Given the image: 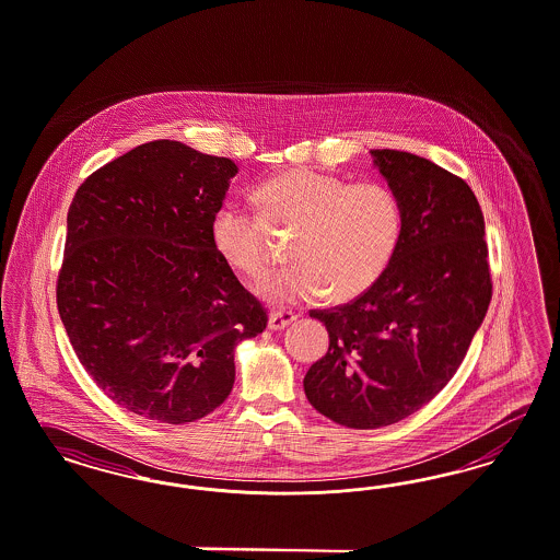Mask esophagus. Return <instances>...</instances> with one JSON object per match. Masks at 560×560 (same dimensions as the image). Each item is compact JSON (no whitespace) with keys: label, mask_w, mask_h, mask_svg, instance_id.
<instances>
[{"label":"esophagus","mask_w":560,"mask_h":560,"mask_svg":"<svg viewBox=\"0 0 560 560\" xmlns=\"http://www.w3.org/2000/svg\"><path fill=\"white\" fill-rule=\"evenodd\" d=\"M294 319H296V315L292 311H273L268 317V328L270 330H284Z\"/></svg>","instance_id":"34e87169"}]
</instances>
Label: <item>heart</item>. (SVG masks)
Masks as SVG:
<instances>
[{
    "instance_id": "b5f03b06",
    "label": "heart",
    "mask_w": 560,
    "mask_h": 560,
    "mask_svg": "<svg viewBox=\"0 0 560 560\" xmlns=\"http://www.w3.org/2000/svg\"><path fill=\"white\" fill-rule=\"evenodd\" d=\"M257 213L224 203L211 220L218 255L249 280L271 266V234H292L289 270L257 292L273 305L328 299L347 303L384 276L402 238V208L377 183L349 185L311 167L289 170L255 190Z\"/></svg>"
}]
</instances>
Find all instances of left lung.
<instances>
[{"label":"left lung","mask_w":560,"mask_h":560,"mask_svg":"<svg viewBox=\"0 0 560 560\" xmlns=\"http://www.w3.org/2000/svg\"><path fill=\"white\" fill-rule=\"evenodd\" d=\"M402 208L393 264L352 303L311 311L330 334L303 380L313 409L375 430L419 411L463 363L492 299L486 224L465 180L396 149L370 151Z\"/></svg>","instance_id":"8db88e82"}]
</instances>
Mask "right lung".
<instances>
[{
	"mask_svg": "<svg viewBox=\"0 0 560 560\" xmlns=\"http://www.w3.org/2000/svg\"><path fill=\"white\" fill-rule=\"evenodd\" d=\"M238 167L151 141L93 172L68 209L58 311L93 382L143 419L180 425L229 398L234 349L261 303L211 243Z\"/></svg>",
	"mask_w": 560,
	"mask_h": 560,
	"instance_id": "add662e5",
	"label": "right lung"
}]
</instances>
